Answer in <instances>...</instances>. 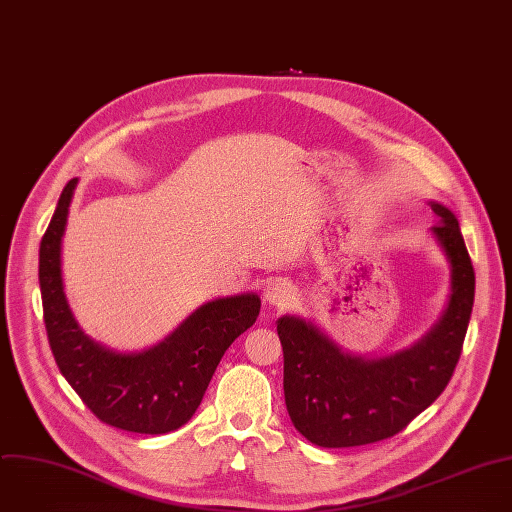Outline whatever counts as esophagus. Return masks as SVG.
Returning a JSON list of instances; mask_svg holds the SVG:
<instances>
[{
	"label": "esophagus",
	"instance_id": "obj_1",
	"mask_svg": "<svg viewBox=\"0 0 512 512\" xmlns=\"http://www.w3.org/2000/svg\"><path fill=\"white\" fill-rule=\"evenodd\" d=\"M295 297V287L285 279H275L265 289V301L273 307H285Z\"/></svg>",
	"mask_w": 512,
	"mask_h": 512
}]
</instances>
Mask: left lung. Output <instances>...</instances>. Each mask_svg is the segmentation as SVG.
I'll list each match as a JSON object with an SVG mask.
<instances>
[{"mask_svg": "<svg viewBox=\"0 0 512 512\" xmlns=\"http://www.w3.org/2000/svg\"><path fill=\"white\" fill-rule=\"evenodd\" d=\"M430 233L450 265V293L440 319L410 348L386 356L344 350L313 321L283 315L285 406L295 430L321 448H350L404 430L448 386L474 305V269L456 215L428 203Z\"/></svg>", "mask_w": 512, "mask_h": 512, "instance_id": "left-lung-1", "label": "left lung"}]
</instances>
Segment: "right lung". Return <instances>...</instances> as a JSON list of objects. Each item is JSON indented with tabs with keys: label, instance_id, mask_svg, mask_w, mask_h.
Here are the masks:
<instances>
[{
	"label": "right lung",
	"instance_id": "right-lung-1",
	"mask_svg": "<svg viewBox=\"0 0 512 512\" xmlns=\"http://www.w3.org/2000/svg\"><path fill=\"white\" fill-rule=\"evenodd\" d=\"M76 187L78 179L64 187L40 243V291L54 360L102 422L138 434L173 432L197 412L221 358L255 323L261 299L251 291L207 301L140 352L96 342L78 323L62 277V239Z\"/></svg>",
	"mask_w": 512,
	"mask_h": 512
}]
</instances>
